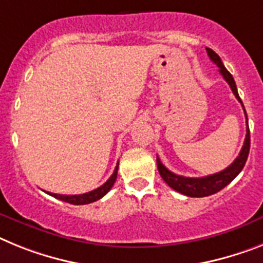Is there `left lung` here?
<instances>
[{
  "instance_id": "8db88e82",
  "label": "left lung",
  "mask_w": 263,
  "mask_h": 263,
  "mask_svg": "<svg viewBox=\"0 0 263 263\" xmlns=\"http://www.w3.org/2000/svg\"><path fill=\"white\" fill-rule=\"evenodd\" d=\"M206 50L209 57L211 59V61L218 65L220 74L223 76V79L227 81V84L230 85L231 90H233V93L235 95L237 100L242 104V100H240L239 95H238L235 81H234L230 72L224 68L223 63L220 60V57L218 56L217 53L214 52L213 49H210V48H206ZM242 107H243V104H242ZM245 116L248 119L246 111H245ZM246 123H248V120H246ZM249 151H250V129H249L248 124V128H246V138H245L243 147L240 149L239 155L237 156V159H235L227 168H224L223 171H220V173L213 174V175L209 176H203V178H186V176L176 175V174L171 173L168 168H165L164 165H163V163L160 162L159 156H156V163H158V170L160 176H162V179L164 180L171 189H174L175 191H178V193L183 194V195L193 196V198H202V196H209L218 193V191H220L222 189H224L231 180L235 179L238 174H239L240 171H242V168L245 167V163L248 160Z\"/></svg>"
}]
</instances>
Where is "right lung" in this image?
I'll list each match as a JSON object with an SVG mask.
<instances>
[{"mask_svg":"<svg viewBox=\"0 0 263 263\" xmlns=\"http://www.w3.org/2000/svg\"><path fill=\"white\" fill-rule=\"evenodd\" d=\"M118 168H119V163L116 164V167H115V171L111 175V178H109V179H108L103 186L98 187V189L93 190V191H89V193L80 194V195H61V194H52V193H48V194L54 196V198H57V199L70 203V204H88V203L96 202V200L103 198V196H104L105 194L112 189L115 180H116V178H118Z\"/></svg>","mask_w":263,"mask_h":263,"instance_id":"add662e5","label":"right lung"}]
</instances>
